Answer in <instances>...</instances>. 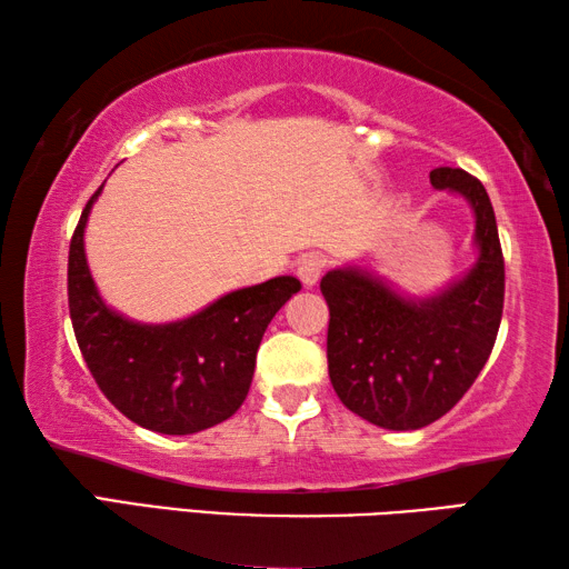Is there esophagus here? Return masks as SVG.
Instances as JSON below:
<instances>
[{
    "label": "esophagus",
    "mask_w": 569,
    "mask_h": 569,
    "mask_svg": "<svg viewBox=\"0 0 569 569\" xmlns=\"http://www.w3.org/2000/svg\"><path fill=\"white\" fill-rule=\"evenodd\" d=\"M296 273H298V278H301V283L306 288H311L319 283V278L323 273V261L319 256H303L296 266Z\"/></svg>",
    "instance_id": "esophagus-1"
}]
</instances>
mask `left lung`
Instances as JSON below:
<instances>
[{
    "instance_id": "8db88e82",
    "label": "left lung",
    "mask_w": 569,
    "mask_h": 569,
    "mask_svg": "<svg viewBox=\"0 0 569 569\" xmlns=\"http://www.w3.org/2000/svg\"><path fill=\"white\" fill-rule=\"evenodd\" d=\"M431 186L475 216V263L427 296H411L369 266L321 278L329 303V377L346 409L391 431L437 421L465 397L492 353L505 306V261L485 186L459 168H435Z\"/></svg>"
}]
</instances>
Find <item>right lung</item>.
<instances>
[{
  "instance_id": "1",
  "label": "right lung",
  "mask_w": 569,
  "mask_h": 569,
  "mask_svg": "<svg viewBox=\"0 0 569 569\" xmlns=\"http://www.w3.org/2000/svg\"><path fill=\"white\" fill-rule=\"evenodd\" d=\"M104 182L84 206L70 243V319L94 381L130 421L158 435H196L240 409L256 353L273 316L301 281H271L223 293L178 321H134L100 296L84 253V228Z\"/></svg>"
}]
</instances>
